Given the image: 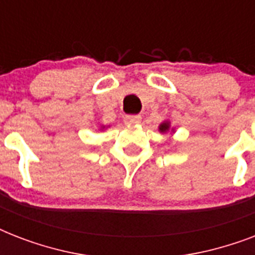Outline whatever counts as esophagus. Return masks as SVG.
I'll return each mask as SVG.
<instances>
[{"mask_svg":"<svg viewBox=\"0 0 255 255\" xmlns=\"http://www.w3.org/2000/svg\"><path fill=\"white\" fill-rule=\"evenodd\" d=\"M141 122V116L140 115H127L124 118V123L126 124H139Z\"/></svg>","mask_w":255,"mask_h":255,"instance_id":"34e87169","label":"esophagus"}]
</instances>
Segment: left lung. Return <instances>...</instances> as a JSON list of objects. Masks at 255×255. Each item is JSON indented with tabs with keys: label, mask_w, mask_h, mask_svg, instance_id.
<instances>
[{
	"label": "left lung",
	"mask_w": 255,
	"mask_h": 255,
	"mask_svg": "<svg viewBox=\"0 0 255 255\" xmlns=\"http://www.w3.org/2000/svg\"><path fill=\"white\" fill-rule=\"evenodd\" d=\"M169 128V126H168V123H163L161 126H160V131L161 132H165Z\"/></svg>",
	"instance_id": "obj_1"
}]
</instances>
